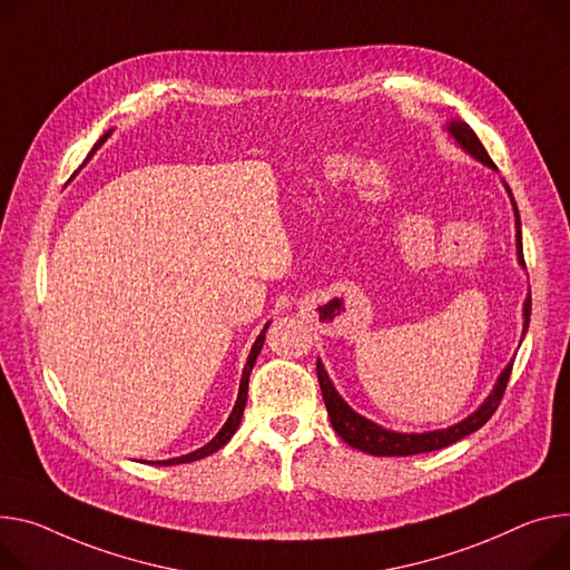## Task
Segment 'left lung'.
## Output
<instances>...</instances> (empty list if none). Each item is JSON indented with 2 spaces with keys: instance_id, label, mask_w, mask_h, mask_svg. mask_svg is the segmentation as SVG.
I'll use <instances>...</instances> for the list:
<instances>
[{
  "instance_id": "1",
  "label": "left lung",
  "mask_w": 570,
  "mask_h": 570,
  "mask_svg": "<svg viewBox=\"0 0 570 570\" xmlns=\"http://www.w3.org/2000/svg\"><path fill=\"white\" fill-rule=\"evenodd\" d=\"M448 131L450 136L459 142V147H463L465 151L471 154V157H475L478 161H482L484 166L495 168V164L491 161V157L487 154L484 145L480 142L478 134L465 125L461 120H452L448 125ZM507 193L511 195L509 186L504 184ZM511 204H513V214H515V249H519V262L521 266H525L523 262V236H521V216H519V209H515V202L511 197ZM530 314H532V297L525 299L523 304V336L528 334V327H530ZM511 368H513V361L511 364L500 373L498 377V384L495 389L489 393V397L484 400V404L471 413L469 419H463L461 423L448 428V430H436V432H423V434H402V432H391V430H384L380 428L377 423L358 416L356 411H352L347 406V402L338 395V391L334 389L330 375L325 373L321 358L316 364V373H318V382H321V391H323V400H325V406H327V413H330V421H332V428L336 430V434L352 448L361 450V452H368V454H375V456H409V454H421V452H432V450H441L445 445H452L456 441H461L463 436H469L473 432H478L491 416L495 413L502 395H504V389H507V382H509V375H511Z\"/></svg>"
}]
</instances>
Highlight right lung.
Segmentation results:
<instances>
[{"mask_svg":"<svg viewBox=\"0 0 570 570\" xmlns=\"http://www.w3.org/2000/svg\"><path fill=\"white\" fill-rule=\"evenodd\" d=\"M109 138V134H105L101 136L99 140H97V145L92 147V151L105 142ZM268 325L271 323H266V327H264V332L258 334V338L254 341V345H252V350H249V356H247V364H245V368H243V377H240V389H238V397H236V404H234V409H232V413H229V419H227V423L223 425V430L206 443L204 448H199V450H195V452H190V454H184V456H175V459H166V461H157L159 465H175V463H188V461H197V459H202V456H209V454H214L216 450H220L232 436H234V432L238 430V425H240V419H243V409H245V402H247V384H249V373H252V368H254V361H256V356H258V352H262V347H264V341H266V330H268Z\"/></svg>","mask_w":570,"mask_h":570,"instance_id":"add662e5","label":"right lung"}]
</instances>
